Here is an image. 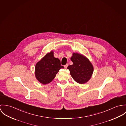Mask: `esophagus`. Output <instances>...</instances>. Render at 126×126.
Listing matches in <instances>:
<instances>
[{
    "label": "esophagus",
    "mask_w": 126,
    "mask_h": 126,
    "mask_svg": "<svg viewBox=\"0 0 126 126\" xmlns=\"http://www.w3.org/2000/svg\"><path fill=\"white\" fill-rule=\"evenodd\" d=\"M68 64H66V65H65L64 66V68H65V69H67V67H68Z\"/></svg>",
    "instance_id": "obj_1"
}]
</instances>
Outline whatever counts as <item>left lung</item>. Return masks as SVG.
Segmentation results:
<instances>
[{
	"label": "left lung",
	"mask_w": 126,
	"mask_h": 126,
	"mask_svg": "<svg viewBox=\"0 0 126 126\" xmlns=\"http://www.w3.org/2000/svg\"><path fill=\"white\" fill-rule=\"evenodd\" d=\"M70 60L73 62L67 69L70 70V74L77 83L83 84L88 82L91 78L94 68L89 59L83 55L73 53Z\"/></svg>",
	"instance_id": "obj_1"
}]
</instances>
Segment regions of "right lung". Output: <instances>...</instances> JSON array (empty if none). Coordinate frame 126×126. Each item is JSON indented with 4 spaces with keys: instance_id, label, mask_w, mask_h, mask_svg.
<instances>
[{
    "instance_id": "1",
    "label": "right lung",
    "mask_w": 126,
    "mask_h": 126,
    "mask_svg": "<svg viewBox=\"0 0 126 126\" xmlns=\"http://www.w3.org/2000/svg\"><path fill=\"white\" fill-rule=\"evenodd\" d=\"M63 68L60 60L54 57V52L52 51L36 64L35 76L37 80L43 84H49L55 78L59 70Z\"/></svg>"
}]
</instances>
